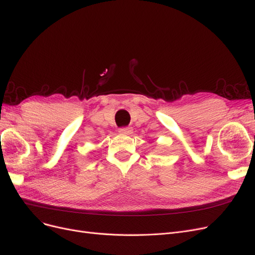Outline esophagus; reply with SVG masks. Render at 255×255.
<instances>
[{
  "instance_id": "obj_1",
  "label": "esophagus",
  "mask_w": 255,
  "mask_h": 255,
  "mask_svg": "<svg viewBox=\"0 0 255 255\" xmlns=\"http://www.w3.org/2000/svg\"><path fill=\"white\" fill-rule=\"evenodd\" d=\"M119 132L120 133H122V134H130V133H132V128H119Z\"/></svg>"
}]
</instances>
